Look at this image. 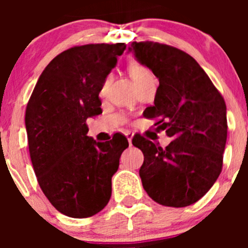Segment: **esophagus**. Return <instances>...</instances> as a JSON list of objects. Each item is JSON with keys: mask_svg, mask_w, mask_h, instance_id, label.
Masks as SVG:
<instances>
[{"mask_svg": "<svg viewBox=\"0 0 248 248\" xmlns=\"http://www.w3.org/2000/svg\"><path fill=\"white\" fill-rule=\"evenodd\" d=\"M126 137H127V140H128L129 145H132V139H133V133L132 132H126Z\"/></svg>", "mask_w": 248, "mask_h": 248, "instance_id": "34e87169", "label": "esophagus"}]
</instances>
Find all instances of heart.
<instances>
[{
  "label": "heart",
  "mask_w": 248,
  "mask_h": 248,
  "mask_svg": "<svg viewBox=\"0 0 248 248\" xmlns=\"http://www.w3.org/2000/svg\"><path fill=\"white\" fill-rule=\"evenodd\" d=\"M129 73H131L132 79H133L134 84L136 85L140 84V82L149 79V78L154 77L151 72H150L146 67L140 66V64H133V66L129 68ZM103 92H104V86L101 89V93H103Z\"/></svg>",
  "instance_id": "heart-1"
}]
</instances>
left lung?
<instances>
[{
    "instance_id": "left-lung-1",
    "label": "left lung",
    "mask_w": 248,
    "mask_h": 248,
    "mask_svg": "<svg viewBox=\"0 0 248 248\" xmlns=\"http://www.w3.org/2000/svg\"><path fill=\"white\" fill-rule=\"evenodd\" d=\"M129 51L159 80L155 106L144 116L171 137L162 149L144 137L133 138L144 154L139 175L142 187L158 204L184 207L194 204L216 182L223 166L227 108L223 97L198 62L182 50L134 42Z\"/></svg>"
}]
</instances>
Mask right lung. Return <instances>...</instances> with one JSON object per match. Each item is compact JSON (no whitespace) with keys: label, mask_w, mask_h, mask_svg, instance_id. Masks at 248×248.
Here are the masks:
<instances>
[{"label":"right lung","mask_w":248,"mask_h":248,"mask_svg":"<svg viewBox=\"0 0 248 248\" xmlns=\"http://www.w3.org/2000/svg\"><path fill=\"white\" fill-rule=\"evenodd\" d=\"M124 43L86 44L57 55L39 77L26 107L30 157L52 206L73 218L91 217L111 197V177L128 147L122 134L97 142L87 117L102 112L99 92Z\"/></svg>","instance_id":"1"}]
</instances>
